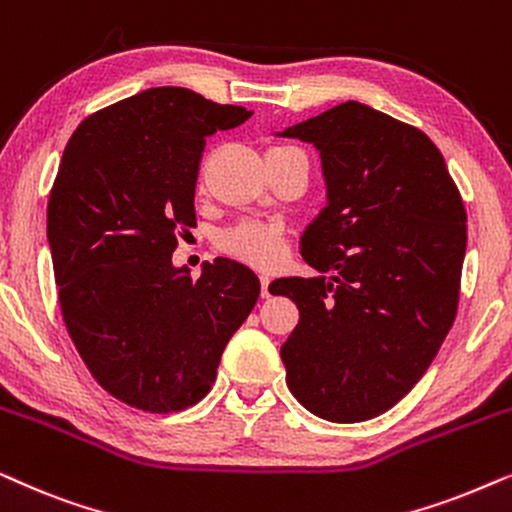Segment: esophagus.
Masks as SVG:
<instances>
[{"mask_svg":"<svg viewBox=\"0 0 512 512\" xmlns=\"http://www.w3.org/2000/svg\"><path fill=\"white\" fill-rule=\"evenodd\" d=\"M261 296H263V298L270 296V277H268V275L261 277Z\"/></svg>","mask_w":512,"mask_h":512,"instance_id":"1","label":"esophagus"}]
</instances>
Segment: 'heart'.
Here are the masks:
<instances>
[{
	"instance_id": "obj_1",
	"label": "heart",
	"mask_w": 512,
	"mask_h": 512,
	"mask_svg": "<svg viewBox=\"0 0 512 512\" xmlns=\"http://www.w3.org/2000/svg\"><path fill=\"white\" fill-rule=\"evenodd\" d=\"M284 151L296 149H293V146H272L265 156ZM219 244L230 256L240 258V261L249 265H256V268H272V265H277L286 254L282 230L275 226H265V223H240V226L226 230V233L221 235Z\"/></svg>"
}]
</instances>
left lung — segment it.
Wrapping results in <instances>:
<instances>
[{
  "instance_id": "8db88e82",
  "label": "left lung",
  "mask_w": 512,
  "mask_h": 512,
  "mask_svg": "<svg viewBox=\"0 0 512 512\" xmlns=\"http://www.w3.org/2000/svg\"><path fill=\"white\" fill-rule=\"evenodd\" d=\"M275 135L312 144L326 184V207L300 237L317 275L270 284L300 310L279 352L286 384L312 415L366 422L415 387L454 324L464 202L436 144L368 104Z\"/></svg>"
}]
</instances>
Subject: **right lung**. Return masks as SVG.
<instances>
[{
	"label": "right lung",
	"instance_id": "obj_1",
	"mask_svg": "<svg viewBox=\"0 0 512 512\" xmlns=\"http://www.w3.org/2000/svg\"><path fill=\"white\" fill-rule=\"evenodd\" d=\"M254 111L160 86L86 118L65 146L48 247L67 331L97 382L146 412L195 405L254 310L261 282L233 258L193 279L172 263L195 226L205 139Z\"/></svg>",
	"mask_w": 512,
	"mask_h": 512
}]
</instances>
